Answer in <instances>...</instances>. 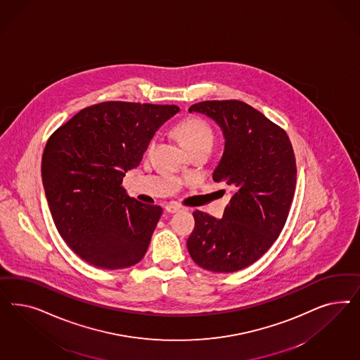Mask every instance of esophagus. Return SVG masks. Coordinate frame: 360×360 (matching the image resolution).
<instances>
[{
  "instance_id": "1",
  "label": "esophagus",
  "mask_w": 360,
  "mask_h": 360,
  "mask_svg": "<svg viewBox=\"0 0 360 360\" xmlns=\"http://www.w3.org/2000/svg\"><path fill=\"white\" fill-rule=\"evenodd\" d=\"M165 210H166L167 212H170V214H174V212L181 210V206L176 205V203H169V205L165 207Z\"/></svg>"
}]
</instances>
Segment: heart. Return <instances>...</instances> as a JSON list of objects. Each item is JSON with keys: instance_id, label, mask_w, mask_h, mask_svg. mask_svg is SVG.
<instances>
[{"instance_id": "1", "label": "heart", "mask_w": 360, "mask_h": 360, "mask_svg": "<svg viewBox=\"0 0 360 360\" xmlns=\"http://www.w3.org/2000/svg\"><path fill=\"white\" fill-rule=\"evenodd\" d=\"M176 133L190 152L196 149L211 150L215 141V133L212 127L205 119L196 117V116L181 121L176 125ZM155 140L157 137H153L150 148L154 146Z\"/></svg>"}]
</instances>
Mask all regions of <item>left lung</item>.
I'll return each instance as SVG.
<instances>
[{"label":"left lung","mask_w":360,"mask_h":360,"mask_svg":"<svg viewBox=\"0 0 360 360\" xmlns=\"http://www.w3.org/2000/svg\"><path fill=\"white\" fill-rule=\"evenodd\" d=\"M221 128L224 153L212 178L235 194L223 218L193 212L187 239L193 260L211 272L231 273L257 262L280 236L295 196L297 166L281 127L240 100H208L188 108Z\"/></svg>","instance_id":"left-lung-1"}]
</instances>
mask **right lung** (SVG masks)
Instances as JSON below:
<instances>
[{
  "label": "right lung",
  "mask_w": 360,
  "mask_h": 360,
  "mask_svg": "<svg viewBox=\"0 0 360 360\" xmlns=\"http://www.w3.org/2000/svg\"><path fill=\"white\" fill-rule=\"evenodd\" d=\"M176 112V105L103 101L49 137L42 155L47 203L60 236L88 264L121 269L146 253L162 207L131 198L122 178Z\"/></svg>",
  "instance_id": "1"
}]
</instances>
